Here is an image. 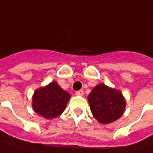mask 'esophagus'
<instances>
[{
  "instance_id": "esophagus-1",
  "label": "esophagus",
  "mask_w": 153,
  "mask_h": 153,
  "mask_svg": "<svg viewBox=\"0 0 153 153\" xmlns=\"http://www.w3.org/2000/svg\"><path fill=\"white\" fill-rule=\"evenodd\" d=\"M75 94H76L77 96H83V95H84V91L81 89L79 91H77L76 93H75Z\"/></svg>"
}]
</instances>
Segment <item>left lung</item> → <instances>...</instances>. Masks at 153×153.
<instances>
[{
  "instance_id": "8db88e82",
  "label": "left lung",
  "mask_w": 153,
  "mask_h": 153,
  "mask_svg": "<svg viewBox=\"0 0 153 153\" xmlns=\"http://www.w3.org/2000/svg\"><path fill=\"white\" fill-rule=\"evenodd\" d=\"M93 116L102 124L115 122L124 114L126 100L119 90L100 83L88 96Z\"/></svg>"
}]
</instances>
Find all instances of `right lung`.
Wrapping results in <instances>:
<instances>
[{
  "label": "right lung",
  "mask_w": 153,
  "mask_h": 153,
  "mask_svg": "<svg viewBox=\"0 0 153 153\" xmlns=\"http://www.w3.org/2000/svg\"><path fill=\"white\" fill-rule=\"evenodd\" d=\"M70 94L64 90L56 81L36 89L32 96V108L46 119L59 117L65 110Z\"/></svg>",
  "instance_id": "add662e5"
}]
</instances>
